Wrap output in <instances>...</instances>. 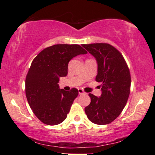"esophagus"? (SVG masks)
Returning <instances> with one entry per match:
<instances>
[{
	"label": "esophagus",
	"instance_id": "1",
	"mask_svg": "<svg viewBox=\"0 0 155 155\" xmlns=\"http://www.w3.org/2000/svg\"><path fill=\"white\" fill-rule=\"evenodd\" d=\"M79 94H85V92H84V90L82 89H79Z\"/></svg>",
	"mask_w": 155,
	"mask_h": 155
}]
</instances>
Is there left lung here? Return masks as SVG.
<instances>
[{
  "label": "left lung",
  "mask_w": 155,
  "mask_h": 155,
  "mask_svg": "<svg viewBox=\"0 0 155 155\" xmlns=\"http://www.w3.org/2000/svg\"><path fill=\"white\" fill-rule=\"evenodd\" d=\"M97 62L96 81L101 82V97L89 93L91 102L85 113L91 122L106 125L120 115L128 101L131 89V74L124 56L107 43L82 45Z\"/></svg>",
  "instance_id": "obj_1"
}]
</instances>
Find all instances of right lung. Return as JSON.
<instances>
[{"instance_id":"right-lung-1","label":"right lung","mask_w":155,"mask_h":155,"mask_svg":"<svg viewBox=\"0 0 155 155\" xmlns=\"http://www.w3.org/2000/svg\"><path fill=\"white\" fill-rule=\"evenodd\" d=\"M86 53L79 45H54L42 50L31 62L25 80L26 97L34 114L43 124L55 126L66 118L79 91L60 89L59 78L67 75L73 58Z\"/></svg>"}]
</instances>
